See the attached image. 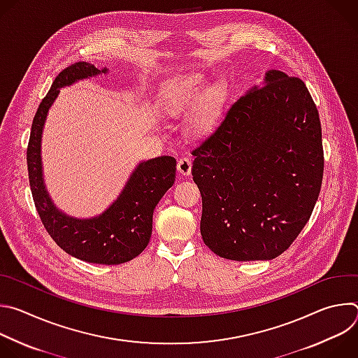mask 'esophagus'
Listing matches in <instances>:
<instances>
[{"label": "esophagus", "mask_w": 358, "mask_h": 358, "mask_svg": "<svg viewBox=\"0 0 358 358\" xmlns=\"http://www.w3.org/2000/svg\"><path fill=\"white\" fill-rule=\"evenodd\" d=\"M191 166H192V162L189 157H181L177 163V170L181 176H189Z\"/></svg>", "instance_id": "34e87169"}]
</instances>
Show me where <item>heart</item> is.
Wrapping results in <instances>:
<instances>
[{"instance_id": "1", "label": "heart", "mask_w": 358, "mask_h": 358, "mask_svg": "<svg viewBox=\"0 0 358 358\" xmlns=\"http://www.w3.org/2000/svg\"><path fill=\"white\" fill-rule=\"evenodd\" d=\"M203 83V73L182 75L167 82L160 97V106L169 116H181L195 109L189 120L194 136H202L215 127L224 103V89L211 85L202 90Z\"/></svg>"}]
</instances>
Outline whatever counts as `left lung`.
Listing matches in <instances>:
<instances>
[{"label":"left lung","mask_w":358,"mask_h":358,"mask_svg":"<svg viewBox=\"0 0 358 358\" xmlns=\"http://www.w3.org/2000/svg\"><path fill=\"white\" fill-rule=\"evenodd\" d=\"M191 155L201 235L218 257L275 259L308 224L324 157L319 112L301 79L268 71Z\"/></svg>","instance_id":"1"}]
</instances>
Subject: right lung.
I'll return each instance as SVG.
<instances>
[{
  "label": "right lung",
  "mask_w": 358,
  "mask_h": 358,
  "mask_svg": "<svg viewBox=\"0 0 358 358\" xmlns=\"http://www.w3.org/2000/svg\"><path fill=\"white\" fill-rule=\"evenodd\" d=\"M108 71L87 62H76L55 78L32 120L27 164L36 211L57 245L71 257L89 264L119 265L138 257L148 245L152 213L176 181V159L162 156L138 163L109 208L92 218H75L62 213L50 198L43 181L41 157L43 124L59 89Z\"/></svg>",
  "instance_id": "right-lung-1"
}]
</instances>
